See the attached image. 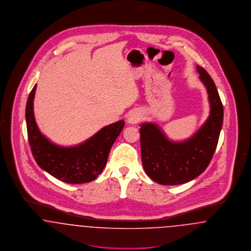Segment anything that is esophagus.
<instances>
[{"instance_id":"34e87169","label":"esophagus","mask_w":251,"mask_h":251,"mask_svg":"<svg viewBox=\"0 0 251 251\" xmlns=\"http://www.w3.org/2000/svg\"><path fill=\"white\" fill-rule=\"evenodd\" d=\"M141 114L138 111H133L128 116V123L130 124H136L141 120Z\"/></svg>"}]
</instances>
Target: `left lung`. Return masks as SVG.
<instances>
[{
	"instance_id": "obj_1",
	"label": "left lung",
	"mask_w": 251,
	"mask_h": 251,
	"mask_svg": "<svg viewBox=\"0 0 251 251\" xmlns=\"http://www.w3.org/2000/svg\"><path fill=\"white\" fill-rule=\"evenodd\" d=\"M200 79L205 85L210 102L206 122L189 139L170 141L154 123H143L140 128L141 158L145 172L163 185L188 182L201 175L209 166L223 124V105L211 76L197 66Z\"/></svg>"
}]
</instances>
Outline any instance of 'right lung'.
<instances>
[{
  "mask_svg": "<svg viewBox=\"0 0 251 251\" xmlns=\"http://www.w3.org/2000/svg\"><path fill=\"white\" fill-rule=\"evenodd\" d=\"M36 88V84L27 100L25 118L28 141L37 165L67 183L78 184L94 180L105 167L109 151L125 125L124 120L103 127L84 143L61 147L51 143L36 125L34 116Z\"/></svg>",
  "mask_w": 251,
  "mask_h": 251,
  "instance_id": "right-lung-1",
  "label": "right lung"
}]
</instances>
